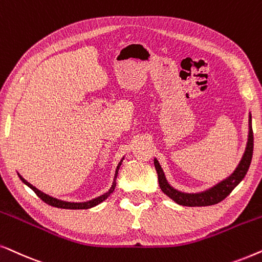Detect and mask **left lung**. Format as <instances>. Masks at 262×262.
Segmentation results:
<instances>
[{"label": "left lung", "instance_id": "8db88e82", "mask_svg": "<svg viewBox=\"0 0 262 262\" xmlns=\"http://www.w3.org/2000/svg\"><path fill=\"white\" fill-rule=\"evenodd\" d=\"M249 130H248V140H247L246 151L241 158L238 165L233 170L231 175L226 177L221 182L214 184L213 187L208 188L204 191L199 193H184L176 188H173L171 184L167 182L165 173H164L162 166L157 158H155V166L158 173V182L160 189L166 196L172 199L176 204L182 205V206H211L228 196L231 191L235 189L237 184L245 179L247 171H248L250 163H252L253 148H254V137H253V128H252V114H249Z\"/></svg>", "mask_w": 262, "mask_h": 262}]
</instances>
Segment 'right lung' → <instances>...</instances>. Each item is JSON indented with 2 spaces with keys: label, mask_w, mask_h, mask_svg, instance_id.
Wrapping results in <instances>:
<instances>
[{
  "label": "right lung",
  "mask_w": 262,
  "mask_h": 262,
  "mask_svg": "<svg viewBox=\"0 0 262 262\" xmlns=\"http://www.w3.org/2000/svg\"><path fill=\"white\" fill-rule=\"evenodd\" d=\"M124 157L121 159V162L118 163V165L116 167V171H115V177H114V182H113V186L109 189V191H106V193H104L103 195H100L98 198H95L92 199V200H89V201H83V202H71V201H63V200H60V199H56V198H52L50 195L43 193V191H40L39 189H37L36 187H33L32 184L27 182V181L21 177V175H19L20 180L23 181L24 183L26 184L27 187H30L31 189H32L34 193L38 195V198H40L41 200L44 202H47L48 205H50V206H54V207H57V208H64V210H87V208H91V207H95L97 205H99L100 202H103L104 200H106L107 198L110 196V194L113 193L115 190V187H116V179H117V175H118V169L121 167V164L123 162Z\"/></svg>",
  "instance_id": "1"
}]
</instances>
